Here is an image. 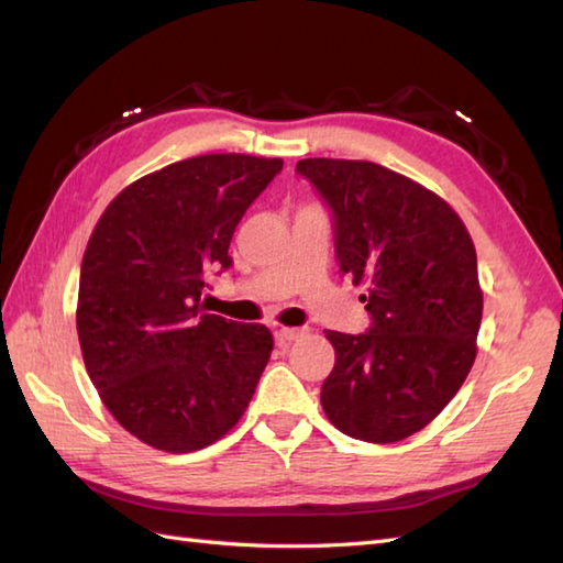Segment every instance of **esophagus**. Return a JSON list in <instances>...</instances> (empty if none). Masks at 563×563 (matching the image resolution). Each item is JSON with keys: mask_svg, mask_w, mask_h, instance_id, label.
I'll list each match as a JSON object with an SVG mask.
<instances>
[{"mask_svg": "<svg viewBox=\"0 0 563 563\" xmlns=\"http://www.w3.org/2000/svg\"><path fill=\"white\" fill-rule=\"evenodd\" d=\"M305 333H307L305 329H288V327H283V329L275 331V339H278V343H292V341H297V339H302Z\"/></svg>", "mask_w": 563, "mask_h": 563, "instance_id": "1", "label": "esophagus"}]
</instances>
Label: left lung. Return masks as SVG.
Returning <instances> with one entry per match:
<instances>
[{
	"mask_svg": "<svg viewBox=\"0 0 563 563\" xmlns=\"http://www.w3.org/2000/svg\"><path fill=\"white\" fill-rule=\"evenodd\" d=\"M333 210L341 271L365 288L367 333L327 331L336 365L321 406L341 433L399 442L445 409L476 357L484 292L470 232L448 200L361 159H302Z\"/></svg>",
	"mask_w": 563,
	"mask_h": 563,
	"instance_id": "8db88e82",
	"label": "left lung"
}]
</instances>
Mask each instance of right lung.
<instances>
[{
  "mask_svg": "<svg viewBox=\"0 0 563 563\" xmlns=\"http://www.w3.org/2000/svg\"><path fill=\"white\" fill-rule=\"evenodd\" d=\"M283 159L200 154L137 178L103 210L81 258L77 333L111 416L181 454L239 423L273 351L263 324L202 312L206 273L230 268L246 208Z\"/></svg>",
  "mask_w": 563,
  "mask_h": 563,
  "instance_id": "add662e5",
  "label": "right lung"
}]
</instances>
